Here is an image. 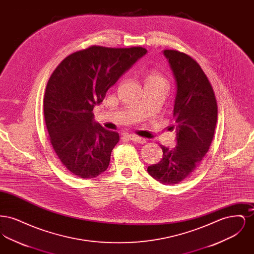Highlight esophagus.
<instances>
[{"label":"esophagus","instance_id":"obj_1","mask_svg":"<svg viewBox=\"0 0 254 254\" xmlns=\"http://www.w3.org/2000/svg\"><path fill=\"white\" fill-rule=\"evenodd\" d=\"M128 137H129L130 140H132L133 142L138 143V144H145V142H146V140H145V138L139 137V136H137V135H135V134H129Z\"/></svg>","mask_w":254,"mask_h":254}]
</instances>
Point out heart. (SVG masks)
<instances>
[{
  "mask_svg": "<svg viewBox=\"0 0 254 254\" xmlns=\"http://www.w3.org/2000/svg\"><path fill=\"white\" fill-rule=\"evenodd\" d=\"M148 79H161V77L158 73L152 72L148 76Z\"/></svg>",
  "mask_w": 254,
  "mask_h": 254,
  "instance_id": "b5f03b06",
  "label": "heart"
}]
</instances>
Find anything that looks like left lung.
<instances>
[{
    "mask_svg": "<svg viewBox=\"0 0 254 254\" xmlns=\"http://www.w3.org/2000/svg\"><path fill=\"white\" fill-rule=\"evenodd\" d=\"M176 82L173 117L176 141L173 148L160 145L161 161L147 168L163 185L172 186L190 176L208 151L217 122L213 88L196 61L177 50H164Z\"/></svg>",
    "mask_w": 254,
    "mask_h": 254,
    "instance_id": "obj_1",
    "label": "left lung"
}]
</instances>
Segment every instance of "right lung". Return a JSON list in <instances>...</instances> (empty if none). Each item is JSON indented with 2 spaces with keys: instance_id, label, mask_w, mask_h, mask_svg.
<instances>
[{
  "instance_id": "right-lung-1",
  "label": "right lung",
  "mask_w": 254,
  "mask_h": 254,
  "mask_svg": "<svg viewBox=\"0 0 254 254\" xmlns=\"http://www.w3.org/2000/svg\"><path fill=\"white\" fill-rule=\"evenodd\" d=\"M146 52L141 47L93 46L68 55L51 74L44 99L45 121L55 153L74 175L94 178L109 168L119 133L97 124L92 110Z\"/></svg>"
}]
</instances>
